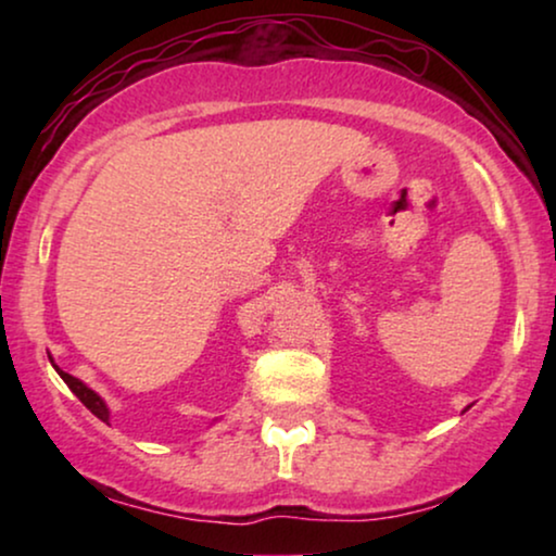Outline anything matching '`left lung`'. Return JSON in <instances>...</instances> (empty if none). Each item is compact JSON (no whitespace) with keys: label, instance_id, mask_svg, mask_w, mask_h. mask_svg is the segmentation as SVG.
Returning a JSON list of instances; mask_svg holds the SVG:
<instances>
[{"label":"left lung","instance_id":"obj_1","mask_svg":"<svg viewBox=\"0 0 556 556\" xmlns=\"http://www.w3.org/2000/svg\"><path fill=\"white\" fill-rule=\"evenodd\" d=\"M468 407H470V405H468ZM468 407H466V409H468Z\"/></svg>","mask_w":556,"mask_h":556}]
</instances>
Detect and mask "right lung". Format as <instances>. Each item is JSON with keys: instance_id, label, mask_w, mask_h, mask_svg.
<instances>
[{"instance_id": "1", "label": "right lung", "mask_w": 556, "mask_h": 556, "mask_svg": "<svg viewBox=\"0 0 556 556\" xmlns=\"http://www.w3.org/2000/svg\"><path fill=\"white\" fill-rule=\"evenodd\" d=\"M52 362V359H50ZM52 367H55V371L60 377H63V382L71 387V392L75 394V397H78L83 405H86L90 413H93L98 420H103V422H109L111 420V409H109V405H105V400L101 397V394H98L96 390H90V387L86 384V382H80L78 377H73V375H67V371H63L58 367L55 362H52Z\"/></svg>"}]
</instances>
